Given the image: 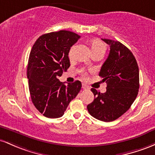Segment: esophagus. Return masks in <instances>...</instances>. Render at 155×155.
Here are the masks:
<instances>
[{"instance_id": "esophagus-1", "label": "esophagus", "mask_w": 155, "mask_h": 155, "mask_svg": "<svg viewBox=\"0 0 155 155\" xmlns=\"http://www.w3.org/2000/svg\"><path fill=\"white\" fill-rule=\"evenodd\" d=\"M82 88H83V89H85V90H88V89H89V87L87 86V85L85 84V83H83V84H82Z\"/></svg>"}]
</instances>
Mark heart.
I'll list each match as a JSON object with an SVG mask.
<instances>
[{
  "label": "heart",
  "mask_w": 155,
  "mask_h": 155,
  "mask_svg": "<svg viewBox=\"0 0 155 155\" xmlns=\"http://www.w3.org/2000/svg\"><path fill=\"white\" fill-rule=\"evenodd\" d=\"M91 49L92 52H94V51H97V50H105V45L102 44V42L98 39H94L91 40ZM72 48L71 49L70 52H69V55L72 54ZM83 75L84 77H86V73H83Z\"/></svg>",
  "instance_id": "b5f03b06"
}]
</instances>
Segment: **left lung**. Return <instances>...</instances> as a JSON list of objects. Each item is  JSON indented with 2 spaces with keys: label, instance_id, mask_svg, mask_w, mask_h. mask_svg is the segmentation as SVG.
I'll return each mask as SVG.
<instances>
[{
  "label": "left lung",
  "instance_id": "1",
  "mask_svg": "<svg viewBox=\"0 0 155 155\" xmlns=\"http://www.w3.org/2000/svg\"><path fill=\"white\" fill-rule=\"evenodd\" d=\"M102 39L110 45L108 57L99 73L107 88L105 93L91 88L94 100L87 109L95 119L109 122L129 110L137 97L139 69L136 59L126 46L118 41Z\"/></svg>",
  "mask_w": 155,
  "mask_h": 155
}]
</instances>
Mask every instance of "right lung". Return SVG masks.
<instances>
[{
	"mask_svg": "<svg viewBox=\"0 0 155 155\" xmlns=\"http://www.w3.org/2000/svg\"><path fill=\"white\" fill-rule=\"evenodd\" d=\"M80 37L60 31L43 34L33 45L27 67L29 91L33 104L45 117H61L81 91V81L66 86L58 79L70 67L69 50Z\"/></svg>",
	"mask_w": 155,
	"mask_h": 155,
	"instance_id": "add662e5",
	"label": "right lung"
}]
</instances>
